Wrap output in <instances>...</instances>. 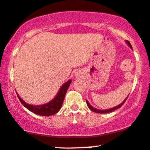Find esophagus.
<instances>
[{
    "instance_id": "obj_1",
    "label": "esophagus",
    "mask_w": 150,
    "mask_h": 150,
    "mask_svg": "<svg viewBox=\"0 0 150 150\" xmlns=\"http://www.w3.org/2000/svg\"><path fill=\"white\" fill-rule=\"evenodd\" d=\"M75 76L77 77H80V76H81V73H80V72H77V73L75 74Z\"/></svg>"
}]
</instances>
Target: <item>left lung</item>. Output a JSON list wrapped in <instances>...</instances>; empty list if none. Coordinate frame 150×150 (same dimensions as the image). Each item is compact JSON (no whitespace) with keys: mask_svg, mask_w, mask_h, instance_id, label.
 Wrapping results in <instances>:
<instances>
[{"mask_svg":"<svg viewBox=\"0 0 150 150\" xmlns=\"http://www.w3.org/2000/svg\"><path fill=\"white\" fill-rule=\"evenodd\" d=\"M126 42H127V44L128 45H129V47L131 48V50H132V46H131V43H130L128 40H126ZM127 98H128V97H127V98H126V99H124V101L122 103H121L120 105H118L115 106V107H114V108H110V109H106V110L97 109V108H93V106H91L87 100H86V105H87L88 108H89L91 111L94 112H96V113H109V112H112L114 110H116L119 109V108H120L121 107H122V106L123 105V104L124 103H125L126 100H127Z\"/></svg>","mask_w":150,"mask_h":150,"instance_id":"1","label":"left lung"}]
</instances>
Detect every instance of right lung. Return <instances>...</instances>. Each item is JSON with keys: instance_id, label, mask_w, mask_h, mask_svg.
<instances>
[{"instance_id": "right-lung-1", "label": "right lung", "mask_w": 150, "mask_h": 150, "mask_svg": "<svg viewBox=\"0 0 150 150\" xmlns=\"http://www.w3.org/2000/svg\"><path fill=\"white\" fill-rule=\"evenodd\" d=\"M72 80H69L66 83H64L61 88L59 89V91L55 96V97L50 102L47 103L43 105H33L27 103L25 102L22 98L19 96V94L17 93V95L20 100L21 103L25 108H27L28 110L32 112L35 113L36 115H41V116H51L52 115H54L60 110L61 106H62L63 102H64L65 96L67 92V90L69 87L70 83Z\"/></svg>"}]
</instances>
